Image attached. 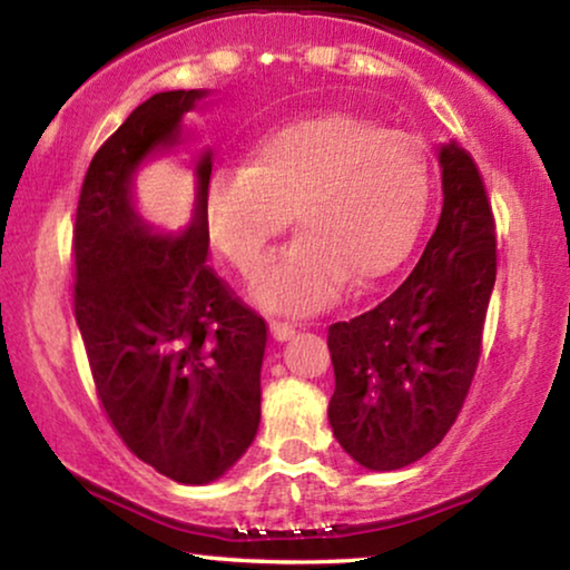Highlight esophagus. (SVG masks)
<instances>
[{"label":"esophagus","mask_w":570,"mask_h":570,"mask_svg":"<svg viewBox=\"0 0 570 570\" xmlns=\"http://www.w3.org/2000/svg\"><path fill=\"white\" fill-rule=\"evenodd\" d=\"M296 333V325L292 323H282V320H271V335L276 341H288Z\"/></svg>","instance_id":"1"}]
</instances>
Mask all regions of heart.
<instances>
[{"instance_id":"1","label":"heart","mask_w":570,"mask_h":570,"mask_svg":"<svg viewBox=\"0 0 570 570\" xmlns=\"http://www.w3.org/2000/svg\"><path fill=\"white\" fill-rule=\"evenodd\" d=\"M429 204V157L413 134L348 114L286 124L253 149L250 165L206 183L216 250L253 278L294 216L299 239L261 278L278 312L325 307L343 282L364 286L395 271Z\"/></svg>"}]
</instances>
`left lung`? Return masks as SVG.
I'll use <instances>...</instances> for the list:
<instances>
[{
  "label": "left lung",
  "instance_id": "8db88e82",
  "mask_svg": "<svg viewBox=\"0 0 570 570\" xmlns=\"http://www.w3.org/2000/svg\"><path fill=\"white\" fill-rule=\"evenodd\" d=\"M444 206L411 276L382 304L327 327L333 434L366 470L429 454L460 415L495 284V219L475 159L439 149Z\"/></svg>",
  "mask_w": 570,
  "mask_h": 570
}]
</instances>
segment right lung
<instances>
[{
	"instance_id": "right-lung-1",
	"label": "right lung",
	"mask_w": 570,
	"mask_h": 570,
	"mask_svg": "<svg viewBox=\"0 0 570 570\" xmlns=\"http://www.w3.org/2000/svg\"><path fill=\"white\" fill-rule=\"evenodd\" d=\"M206 90L151 95L95 151L79 190L75 317L98 400L124 444L175 483L222 478L261 423L268 325L208 266L206 183L190 227L159 237L134 212L131 178Z\"/></svg>"
}]
</instances>
